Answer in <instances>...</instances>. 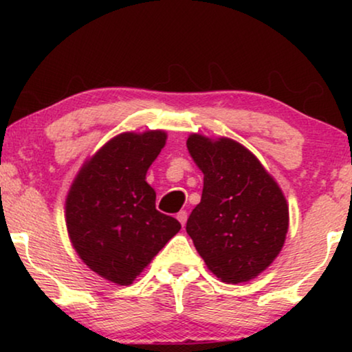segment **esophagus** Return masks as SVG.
<instances>
[{
    "label": "esophagus",
    "mask_w": 352,
    "mask_h": 352,
    "mask_svg": "<svg viewBox=\"0 0 352 352\" xmlns=\"http://www.w3.org/2000/svg\"><path fill=\"white\" fill-rule=\"evenodd\" d=\"M176 218H177V221H179L181 223V226L182 228H184V224H186V221H187V211H184V210H181L179 213L176 214Z\"/></svg>",
    "instance_id": "obj_1"
}]
</instances>
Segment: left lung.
I'll return each instance as SVG.
<instances>
[{
    "instance_id": "obj_1",
    "label": "left lung",
    "mask_w": 352,
    "mask_h": 352,
    "mask_svg": "<svg viewBox=\"0 0 352 352\" xmlns=\"http://www.w3.org/2000/svg\"><path fill=\"white\" fill-rule=\"evenodd\" d=\"M187 148L204 173L200 204L186 230L211 272L226 283L254 278L283 247L288 206L252 152L232 139L192 134Z\"/></svg>"
}]
</instances>
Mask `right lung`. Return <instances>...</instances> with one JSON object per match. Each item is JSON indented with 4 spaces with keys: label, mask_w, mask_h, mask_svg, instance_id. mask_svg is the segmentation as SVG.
Listing matches in <instances>:
<instances>
[{
    "label": "right lung",
    "mask_w": 352,
    "mask_h": 352,
    "mask_svg": "<svg viewBox=\"0 0 352 352\" xmlns=\"http://www.w3.org/2000/svg\"><path fill=\"white\" fill-rule=\"evenodd\" d=\"M166 133H123L86 162L67 195L72 245L91 271L133 283L179 232V221L155 208L146 173L165 146Z\"/></svg>",
    "instance_id": "right-lung-1"
}]
</instances>
